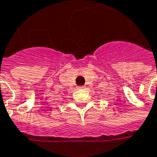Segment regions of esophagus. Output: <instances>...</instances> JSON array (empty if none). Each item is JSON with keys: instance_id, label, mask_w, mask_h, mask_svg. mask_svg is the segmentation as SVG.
<instances>
[{"instance_id": "34e87169", "label": "esophagus", "mask_w": 157, "mask_h": 157, "mask_svg": "<svg viewBox=\"0 0 157 157\" xmlns=\"http://www.w3.org/2000/svg\"><path fill=\"white\" fill-rule=\"evenodd\" d=\"M78 88H80V89H84V88H85V86H78Z\"/></svg>"}]
</instances>
